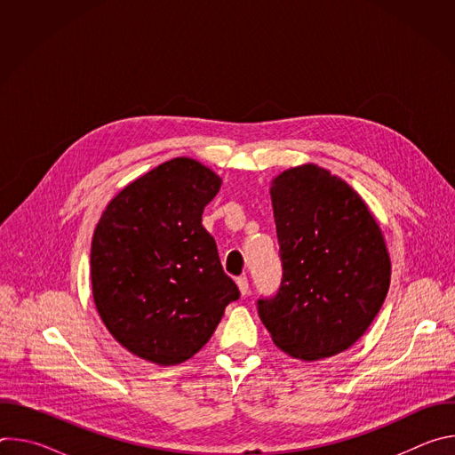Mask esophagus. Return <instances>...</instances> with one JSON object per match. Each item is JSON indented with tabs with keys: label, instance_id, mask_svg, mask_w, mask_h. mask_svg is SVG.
<instances>
[{
	"label": "esophagus",
	"instance_id": "1",
	"mask_svg": "<svg viewBox=\"0 0 455 455\" xmlns=\"http://www.w3.org/2000/svg\"><path fill=\"white\" fill-rule=\"evenodd\" d=\"M237 288H239V291H241V295H248V290H250V284H248V277H237Z\"/></svg>",
	"mask_w": 455,
	"mask_h": 455
}]
</instances>
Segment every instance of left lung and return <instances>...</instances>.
Segmentation results:
<instances>
[{
    "label": "left lung",
    "instance_id": "obj_1",
    "mask_svg": "<svg viewBox=\"0 0 455 455\" xmlns=\"http://www.w3.org/2000/svg\"><path fill=\"white\" fill-rule=\"evenodd\" d=\"M283 281L257 309L274 344L313 362L349 349L391 284L379 225L342 178L315 164L283 171L270 187Z\"/></svg>",
    "mask_w": 455,
    "mask_h": 455
}]
</instances>
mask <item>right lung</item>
Masks as SVG:
<instances>
[{
  "label": "right lung",
  "instance_id": "right-lung-1",
  "mask_svg": "<svg viewBox=\"0 0 455 455\" xmlns=\"http://www.w3.org/2000/svg\"><path fill=\"white\" fill-rule=\"evenodd\" d=\"M220 187L212 169L172 158L125 185L95 227V307L113 339L142 360L178 365L192 358L239 299L202 225Z\"/></svg>",
  "mask_w": 455,
  "mask_h": 455
}]
</instances>
